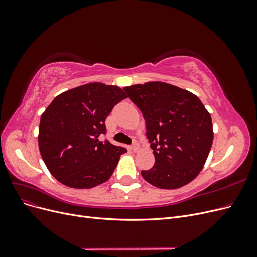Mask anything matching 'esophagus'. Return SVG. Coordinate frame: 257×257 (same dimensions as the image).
<instances>
[{
  "mask_svg": "<svg viewBox=\"0 0 257 257\" xmlns=\"http://www.w3.org/2000/svg\"><path fill=\"white\" fill-rule=\"evenodd\" d=\"M131 149H132V151H134V152H137L139 150V144H138L136 139H133V145H132Z\"/></svg>",
  "mask_w": 257,
  "mask_h": 257,
  "instance_id": "1",
  "label": "esophagus"
}]
</instances>
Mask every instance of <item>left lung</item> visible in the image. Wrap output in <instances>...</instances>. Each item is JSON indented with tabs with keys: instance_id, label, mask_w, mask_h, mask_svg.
<instances>
[{
	"instance_id": "obj_1",
	"label": "left lung",
	"mask_w": 257,
	"mask_h": 257,
	"mask_svg": "<svg viewBox=\"0 0 257 257\" xmlns=\"http://www.w3.org/2000/svg\"><path fill=\"white\" fill-rule=\"evenodd\" d=\"M141 109L155 163L142 170L147 182L175 190L203 169L213 142L211 115L193 93L162 81L124 88Z\"/></svg>"
}]
</instances>
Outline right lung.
I'll list each match as a JSON object with an SVG mask.
<instances>
[{"mask_svg": "<svg viewBox=\"0 0 257 257\" xmlns=\"http://www.w3.org/2000/svg\"><path fill=\"white\" fill-rule=\"evenodd\" d=\"M127 95L116 85L90 82L56 96L41 116L38 147L50 174L74 189L106 182L125 148L100 142L105 120Z\"/></svg>", "mask_w": 257, "mask_h": 257, "instance_id": "1", "label": "right lung"}]
</instances>
